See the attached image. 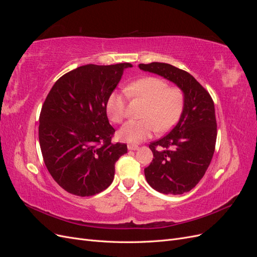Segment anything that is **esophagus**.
Listing matches in <instances>:
<instances>
[{
  "instance_id": "esophagus-1",
  "label": "esophagus",
  "mask_w": 257,
  "mask_h": 257,
  "mask_svg": "<svg viewBox=\"0 0 257 257\" xmlns=\"http://www.w3.org/2000/svg\"><path fill=\"white\" fill-rule=\"evenodd\" d=\"M138 148H139V147H138L137 145H128V146H127V149H128V150H132V151L137 150Z\"/></svg>"
}]
</instances>
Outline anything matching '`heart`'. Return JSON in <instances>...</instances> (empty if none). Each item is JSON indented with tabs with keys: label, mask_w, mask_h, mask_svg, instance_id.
I'll return each instance as SVG.
<instances>
[{
	"label": "heart",
	"mask_w": 257,
	"mask_h": 257,
	"mask_svg": "<svg viewBox=\"0 0 257 257\" xmlns=\"http://www.w3.org/2000/svg\"><path fill=\"white\" fill-rule=\"evenodd\" d=\"M125 92L128 97L147 103L142 112V120L127 122L119 131V138L128 144H139L150 138L160 130L172 128L180 119L184 109V92L158 77H144L130 83ZM106 111L114 123H122L127 116L126 95L114 91L106 103Z\"/></svg>",
	"instance_id": "heart-1"
}]
</instances>
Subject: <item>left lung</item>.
I'll list each match as a JSON object with an SVG mask.
<instances>
[{
  "instance_id": "left-lung-1",
  "label": "left lung",
  "mask_w": 257,
  "mask_h": 257,
  "mask_svg": "<svg viewBox=\"0 0 257 257\" xmlns=\"http://www.w3.org/2000/svg\"><path fill=\"white\" fill-rule=\"evenodd\" d=\"M139 68L163 76L185 95L184 109L177 125L157 142L150 143L151 164L145 168L147 182L163 194L190 192L211 163L216 142L214 103L209 92L183 69L152 62Z\"/></svg>"
}]
</instances>
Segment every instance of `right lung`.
Returning a JSON list of instances; mask_svg holds the SVG:
<instances>
[{
  "instance_id": "obj_1",
  "label": "right lung",
  "mask_w": 257,
  "mask_h": 257,
  "mask_svg": "<svg viewBox=\"0 0 257 257\" xmlns=\"http://www.w3.org/2000/svg\"><path fill=\"white\" fill-rule=\"evenodd\" d=\"M130 63L88 64L64 74L53 84L40 114L38 138L45 165L62 189L92 196L113 180L114 164L127 152L112 144L106 103Z\"/></svg>"
}]
</instances>
